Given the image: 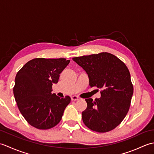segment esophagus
Listing matches in <instances>:
<instances>
[{
	"label": "esophagus",
	"mask_w": 154,
	"mask_h": 154,
	"mask_svg": "<svg viewBox=\"0 0 154 154\" xmlns=\"http://www.w3.org/2000/svg\"><path fill=\"white\" fill-rule=\"evenodd\" d=\"M79 99V97H78L77 96H73L71 97V100H73V101H75V100H77Z\"/></svg>",
	"instance_id": "obj_1"
}]
</instances>
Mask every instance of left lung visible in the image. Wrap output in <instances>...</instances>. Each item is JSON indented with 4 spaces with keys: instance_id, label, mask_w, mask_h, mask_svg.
Wrapping results in <instances>:
<instances>
[{
    "instance_id": "1",
    "label": "left lung",
    "mask_w": 154,
    "mask_h": 154,
    "mask_svg": "<svg viewBox=\"0 0 154 154\" xmlns=\"http://www.w3.org/2000/svg\"><path fill=\"white\" fill-rule=\"evenodd\" d=\"M73 60L87 72L91 87L102 89L100 99H85L84 124L93 131H111L122 122L130 106L134 87L128 69L107 52L75 57Z\"/></svg>"
}]
</instances>
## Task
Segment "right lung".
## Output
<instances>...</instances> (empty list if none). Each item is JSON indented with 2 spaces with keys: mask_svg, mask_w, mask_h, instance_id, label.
I'll return each mask as SVG.
<instances>
[{
  "mask_svg": "<svg viewBox=\"0 0 154 154\" xmlns=\"http://www.w3.org/2000/svg\"><path fill=\"white\" fill-rule=\"evenodd\" d=\"M70 60L65 58H35L20 69L15 78L13 93L20 112L31 126L47 130L60 122L71 98L51 94L53 83Z\"/></svg>",
  "mask_w": 154,
  "mask_h": 154,
  "instance_id": "1",
  "label": "right lung"
}]
</instances>
